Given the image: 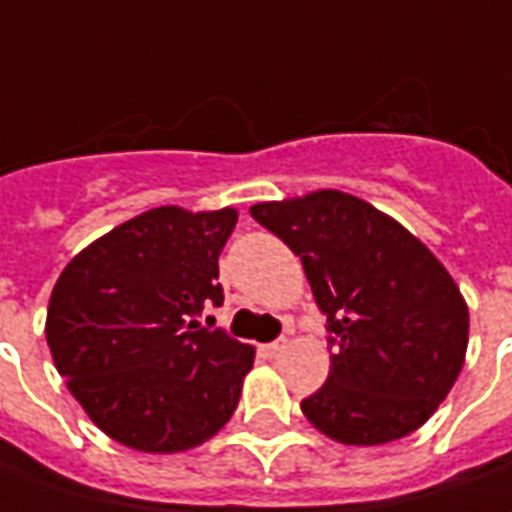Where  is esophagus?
I'll return each instance as SVG.
<instances>
[{
    "label": "esophagus",
    "instance_id": "1",
    "mask_svg": "<svg viewBox=\"0 0 512 512\" xmlns=\"http://www.w3.org/2000/svg\"><path fill=\"white\" fill-rule=\"evenodd\" d=\"M288 349V338H277V341H271L263 346V355L266 357H280L282 352Z\"/></svg>",
    "mask_w": 512,
    "mask_h": 512
}]
</instances>
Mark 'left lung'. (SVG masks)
I'll return each mask as SVG.
<instances>
[{
	"label": "left lung",
	"mask_w": 512,
	"mask_h": 512,
	"mask_svg": "<svg viewBox=\"0 0 512 512\" xmlns=\"http://www.w3.org/2000/svg\"><path fill=\"white\" fill-rule=\"evenodd\" d=\"M252 219L302 260L335 355L302 399L307 421L349 446L399 441L452 391L468 346L460 288L416 235L363 199L316 191L260 202Z\"/></svg>",
	"instance_id": "8db88e82"
}]
</instances>
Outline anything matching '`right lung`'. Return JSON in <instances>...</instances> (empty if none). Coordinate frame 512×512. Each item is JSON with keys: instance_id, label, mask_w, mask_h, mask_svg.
Returning a JSON list of instances; mask_svg holds the SVG:
<instances>
[{"instance_id": "1", "label": "right lung", "mask_w": 512, "mask_h": 512, "mask_svg": "<svg viewBox=\"0 0 512 512\" xmlns=\"http://www.w3.org/2000/svg\"><path fill=\"white\" fill-rule=\"evenodd\" d=\"M235 221L232 207H155L63 268L46 343L74 399L113 441L185 452L235 413L255 349L196 321L224 302L219 255Z\"/></svg>"}]
</instances>
